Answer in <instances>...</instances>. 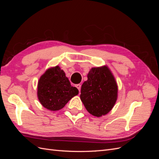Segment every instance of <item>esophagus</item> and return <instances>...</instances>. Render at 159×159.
Returning a JSON list of instances; mask_svg holds the SVG:
<instances>
[{
	"instance_id": "obj_1",
	"label": "esophagus",
	"mask_w": 159,
	"mask_h": 159,
	"mask_svg": "<svg viewBox=\"0 0 159 159\" xmlns=\"http://www.w3.org/2000/svg\"><path fill=\"white\" fill-rule=\"evenodd\" d=\"M76 88L78 89L79 91H80V89H81V85L80 84H77L76 85Z\"/></svg>"
}]
</instances>
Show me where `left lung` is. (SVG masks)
I'll use <instances>...</instances> for the list:
<instances>
[{"label":"left lung","instance_id":"obj_1","mask_svg":"<svg viewBox=\"0 0 159 159\" xmlns=\"http://www.w3.org/2000/svg\"><path fill=\"white\" fill-rule=\"evenodd\" d=\"M117 92L113 75L107 66H103L90 70L88 80L81 85L80 99L90 114L99 117L112 109Z\"/></svg>","mask_w":159,"mask_h":159}]
</instances>
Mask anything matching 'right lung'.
<instances>
[{
  "label": "right lung",
  "mask_w": 159,
  "mask_h": 159,
  "mask_svg": "<svg viewBox=\"0 0 159 159\" xmlns=\"http://www.w3.org/2000/svg\"><path fill=\"white\" fill-rule=\"evenodd\" d=\"M78 93L58 66L48 69L38 83V98L43 107L50 111L62 109Z\"/></svg>",
  "instance_id": "obj_1"
}]
</instances>
